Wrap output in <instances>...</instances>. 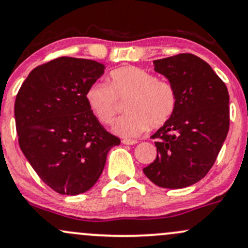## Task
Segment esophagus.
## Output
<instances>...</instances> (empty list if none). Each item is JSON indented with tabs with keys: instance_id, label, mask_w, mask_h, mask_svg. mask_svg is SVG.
Instances as JSON below:
<instances>
[{
	"instance_id": "34e87169",
	"label": "esophagus",
	"mask_w": 248,
	"mask_h": 248,
	"mask_svg": "<svg viewBox=\"0 0 248 248\" xmlns=\"http://www.w3.org/2000/svg\"><path fill=\"white\" fill-rule=\"evenodd\" d=\"M122 144H124V145H135V144H138V140L124 139V140H122Z\"/></svg>"
}]
</instances>
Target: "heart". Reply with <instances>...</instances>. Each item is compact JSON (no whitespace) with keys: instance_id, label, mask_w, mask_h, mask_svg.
<instances>
[{"instance_id":"1","label":"heart","mask_w":248,"mask_h":248,"mask_svg":"<svg viewBox=\"0 0 248 248\" xmlns=\"http://www.w3.org/2000/svg\"><path fill=\"white\" fill-rule=\"evenodd\" d=\"M119 100L127 101L128 114L114 124L116 134L133 138L148 127L164 126L174 114L178 96L168 80L158 79L141 67L122 66L109 74L108 83L95 82L85 93L91 113L103 124H111L120 110Z\"/></svg>"}]
</instances>
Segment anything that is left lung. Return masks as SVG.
Instances as JSON below:
<instances>
[{
    "mask_svg": "<svg viewBox=\"0 0 248 248\" xmlns=\"http://www.w3.org/2000/svg\"><path fill=\"white\" fill-rule=\"evenodd\" d=\"M174 87L178 103L172 117L152 135L157 158L144 169L160 187L182 189L212 169L229 129L227 87L208 62L191 53L153 62Z\"/></svg>",
    "mask_w": 248,
    "mask_h": 248,
    "instance_id": "1",
    "label": "left lung"
}]
</instances>
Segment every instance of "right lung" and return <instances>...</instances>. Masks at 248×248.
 I'll list each match as a JSON object with an SVG mask.
<instances>
[{
  "label": "right lung",
  "instance_id": "1",
  "mask_svg": "<svg viewBox=\"0 0 248 248\" xmlns=\"http://www.w3.org/2000/svg\"><path fill=\"white\" fill-rule=\"evenodd\" d=\"M104 72L90 59L61 57L31 71L14 107L19 145L41 181L62 195L97 182L120 139L91 113L85 93Z\"/></svg>",
  "mask_w": 248,
  "mask_h": 248
}]
</instances>
